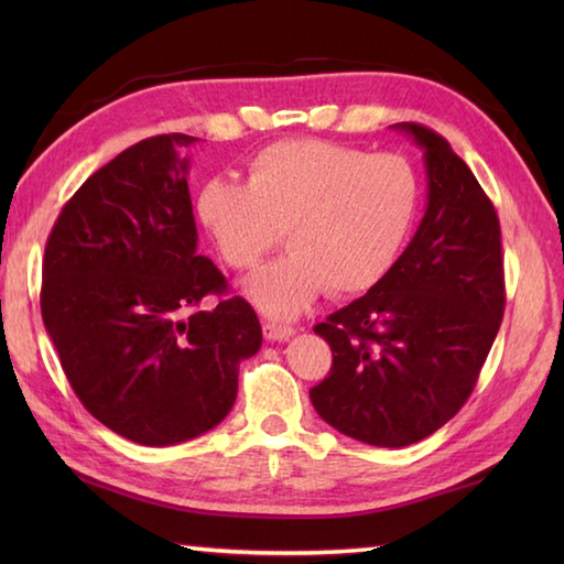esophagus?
I'll return each instance as SVG.
<instances>
[{"label":"esophagus","mask_w":564,"mask_h":564,"mask_svg":"<svg viewBox=\"0 0 564 564\" xmlns=\"http://www.w3.org/2000/svg\"><path fill=\"white\" fill-rule=\"evenodd\" d=\"M293 334H295V329L289 325H281V322H263V337H267L269 341H285V339H291Z\"/></svg>","instance_id":"1"}]
</instances>
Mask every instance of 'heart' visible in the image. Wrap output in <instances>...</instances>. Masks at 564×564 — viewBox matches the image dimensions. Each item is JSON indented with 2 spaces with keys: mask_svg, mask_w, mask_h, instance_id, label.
I'll list each match as a JSON object with an SVG mask.
<instances>
[{
  "mask_svg": "<svg viewBox=\"0 0 564 564\" xmlns=\"http://www.w3.org/2000/svg\"><path fill=\"white\" fill-rule=\"evenodd\" d=\"M422 182L402 154L319 138L281 140L247 162V182L208 178L196 215L227 267L254 269L281 239L289 254L247 283L261 313L293 317L322 291L356 295L386 279L410 239Z\"/></svg>",
  "mask_w": 564,
  "mask_h": 564,
  "instance_id": "1",
  "label": "heart"
}]
</instances>
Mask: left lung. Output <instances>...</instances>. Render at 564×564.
<instances>
[{"instance_id": "8db88e82", "label": "left lung", "mask_w": 564, "mask_h": 564, "mask_svg": "<svg viewBox=\"0 0 564 564\" xmlns=\"http://www.w3.org/2000/svg\"><path fill=\"white\" fill-rule=\"evenodd\" d=\"M424 150L429 203L386 279L319 322L329 376L310 390L344 436L402 448L434 434L475 390L505 315L499 218L434 130L394 123Z\"/></svg>"}]
</instances>
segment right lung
<instances>
[{
	"label": "right lung",
	"instance_id": "obj_1",
	"mask_svg": "<svg viewBox=\"0 0 564 564\" xmlns=\"http://www.w3.org/2000/svg\"><path fill=\"white\" fill-rule=\"evenodd\" d=\"M196 138L140 140L104 164L57 215L43 259L41 315L79 402L140 446H174L218 426L239 364L261 346L245 297L196 251L186 184Z\"/></svg>",
	"mask_w": 564,
	"mask_h": 564
}]
</instances>
